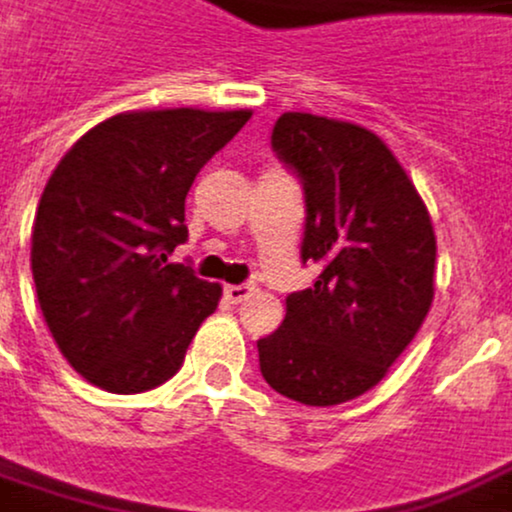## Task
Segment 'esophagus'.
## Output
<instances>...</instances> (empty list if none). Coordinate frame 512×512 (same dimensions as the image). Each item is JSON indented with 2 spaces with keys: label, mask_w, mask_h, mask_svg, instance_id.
<instances>
[{
  "label": "esophagus",
  "mask_w": 512,
  "mask_h": 512,
  "mask_svg": "<svg viewBox=\"0 0 512 512\" xmlns=\"http://www.w3.org/2000/svg\"><path fill=\"white\" fill-rule=\"evenodd\" d=\"M222 296H225L228 304H239V301H245L250 296V287L248 284H225Z\"/></svg>",
  "instance_id": "1"
}]
</instances>
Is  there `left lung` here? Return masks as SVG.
Masks as SVG:
<instances>
[{"mask_svg": "<svg viewBox=\"0 0 512 512\" xmlns=\"http://www.w3.org/2000/svg\"><path fill=\"white\" fill-rule=\"evenodd\" d=\"M270 146L301 180V262L321 273L256 341L259 369L290 400L338 406L380 383L428 315L431 216L389 146L355 123L284 112Z\"/></svg>", "mask_w": 512, "mask_h": 512, "instance_id": "left-lung-1", "label": "left lung"}]
</instances>
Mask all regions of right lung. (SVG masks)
<instances>
[{
    "instance_id": "1",
    "label": "right lung",
    "mask_w": 512,
    "mask_h": 512,
    "mask_svg": "<svg viewBox=\"0 0 512 512\" xmlns=\"http://www.w3.org/2000/svg\"><path fill=\"white\" fill-rule=\"evenodd\" d=\"M250 112H129L89 129L44 185L33 281L61 355L89 383L140 394L180 372L222 287L168 256L185 194Z\"/></svg>"
}]
</instances>
